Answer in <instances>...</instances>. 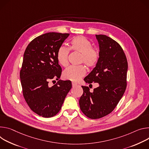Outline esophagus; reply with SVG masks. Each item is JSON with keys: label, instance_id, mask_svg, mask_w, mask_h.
<instances>
[{"label": "esophagus", "instance_id": "1", "mask_svg": "<svg viewBox=\"0 0 149 149\" xmlns=\"http://www.w3.org/2000/svg\"><path fill=\"white\" fill-rule=\"evenodd\" d=\"M77 85V84L74 83V82H72V86H73V88H74V87L76 86Z\"/></svg>", "mask_w": 149, "mask_h": 149}]
</instances>
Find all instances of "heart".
I'll use <instances>...</instances> for the list:
<instances>
[{"instance_id":"heart-1","label":"heart","mask_w":149,"mask_h":149,"mask_svg":"<svg viewBox=\"0 0 149 149\" xmlns=\"http://www.w3.org/2000/svg\"><path fill=\"white\" fill-rule=\"evenodd\" d=\"M72 50L81 53L80 63H84L88 68H93L96 65L100 60V54L98 49L92 47V44L87 38L82 36L74 37L70 41ZM70 49L64 46L58 48L57 53V58L60 64L63 66L68 65ZM86 73L85 66L83 64L70 65L63 72L65 79L77 82L84 77Z\"/></svg>"}]
</instances>
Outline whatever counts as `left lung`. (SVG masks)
<instances>
[{
  "instance_id": "8db88e82",
  "label": "left lung",
  "mask_w": 149,
  "mask_h": 149,
  "mask_svg": "<svg viewBox=\"0 0 149 149\" xmlns=\"http://www.w3.org/2000/svg\"><path fill=\"white\" fill-rule=\"evenodd\" d=\"M100 45V60L84 80L99 86L90 92L81 86L84 93L79 100L81 112L91 119H97L110 113L117 107L127 87L128 63L121 45L105 35H96Z\"/></svg>"
}]
</instances>
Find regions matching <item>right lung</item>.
<instances>
[{
	"label": "right lung",
	"instance_id": "right-lung-1",
	"mask_svg": "<svg viewBox=\"0 0 149 149\" xmlns=\"http://www.w3.org/2000/svg\"><path fill=\"white\" fill-rule=\"evenodd\" d=\"M69 36L57 32L40 36L30 42L24 54L20 70L23 96L31 109L44 118L52 117L60 111L72 88L70 80H59L53 86L48 85L50 79L60 77L62 69L57 53Z\"/></svg>",
	"mask_w": 149,
	"mask_h": 149
}]
</instances>
